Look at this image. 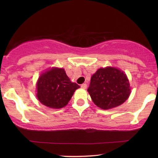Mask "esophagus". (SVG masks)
<instances>
[{
  "label": "esophagus",
  "mask_w": 158,
  "mask_h": 158,
  "mask_svg": "<svg viewBox=\"0 0 158 158\" xmlns=\"http://www.w3.org/2000/svg\"><path fill=\"white\" fill-rule=\"evenodd\" d=\"M81 87L82 88V89H86V88H87V84H83L81 85Z\"/></svg>",
  "instance_id": "esophagus-1"
}]
</instances>
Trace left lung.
Listing matches in <instances>:
<instances>
[{
    "instance_id": "8db88e82",
    "label": "left lung",
    "mask_w": 158,
    "mask_h": 158,
    "mask_svg": "<svg viewBox=\"0 0 158 158\" xmlns=\"http://www.w3.org/2000/svg\"><path fill=\"white\" fill-rule=\"evenodd\" d=\"M88 92L98 107L111 109L121 105L129 97V81L120 69L100 68L91 77Z\"/></svg>"
}]
</instances>
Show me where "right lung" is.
<instances>
[{
    "label": "right lung",
    "instance_id": "1",
    "mask_svg": "<svg viewBox=\"0 0 158 158\" xmlns=\"http://www.w3.org/2000/svg\"><path fill=\"white\" fill-rule=\"evenodd\" d=\"M80 88L70 81L63 68H53L40 77L37 84V97L44 105L60 109L68 105L74 92Z\"/></svg>",
    "mask_w": 158,
    "mask_h": 158
}]
</instances>
